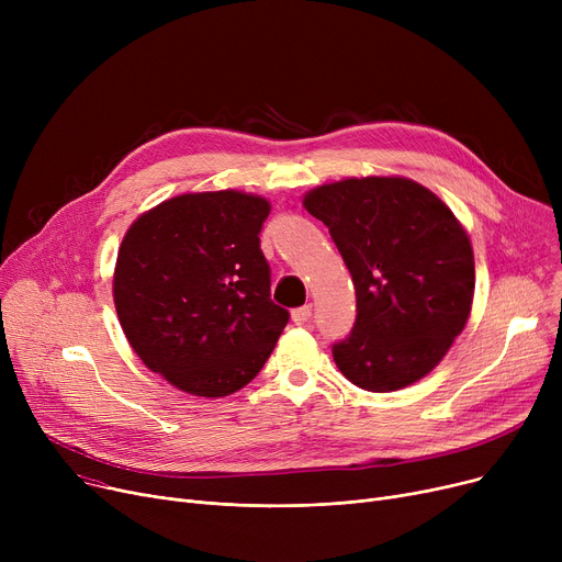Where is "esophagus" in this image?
<instances>
[{
  "label": "esophagus",
  "mask_w": 562,
  "mask_h": 562,
  "mask_svg": "<svg viewBox=\"0 0 562 562\" xmlns=\"http://www.w3.org/2000/svg\"><path fill=\"white\" fill-rule=\"evenodd\" d=\"M310 318H312V305H303V307L291 312V321L296 323V326H305Z\"/></svg>",
  "instance_id": "34e87169"
}]
</instances>
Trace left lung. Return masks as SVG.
Instances as JSON below:
<instances>
[{
    "label": "left lung",
    "mask_w": 562,
    "mask_h": 562,
    "mask_svg": "<svg viewBox=\"0 0 562 562\" xmlns=\"http://www.w3.org/2000/svg\"><path fill=\"white\" fill-rule=\"evenodd\" d=\"M356 284L358 318L333 346L339 371L367 392L428 375L464 330L474 250L445 200L407 177H348L305 193Z\"/></svg>",
    "instance_id": "8db88e82"
}]
</instances>
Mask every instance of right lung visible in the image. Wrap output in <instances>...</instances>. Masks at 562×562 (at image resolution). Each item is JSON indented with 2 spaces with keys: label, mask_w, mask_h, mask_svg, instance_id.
Instances as JSON below:
<instances>
[{
  "label": "right lung",
  "mask_w": 562,
  "mask_h": 562,
  "mask_svg": "<svg viewBox=\"0 0 562 562\" xmlns=\"http://www.w3.org/2000/svg\"><path fill=\"white\" fill-rule=\"evenodd\" d=\"M271 202L244 191L164 200L123 236L113 303L140 362L172 387L221 398L273 352L289 312L271 301L259 232Z\"/></svg>",
  "instance_id": "1"
}]
</instances>
